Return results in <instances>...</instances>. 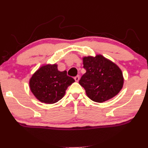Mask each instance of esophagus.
Returning <instances> with one entry per match:
<instances>
[{
  "label": "esophagus",
  "instance_id": "esophagus-1",
  "mask_svg": "<svg viewBox=\"0 0 148 148\" xmlns=\"http://www.w3.org/2000/svg\"><path fill=\"white\" fill-rule=\"evenodd\" d=\"M74 79H75V81H76V82H79V76H76V77H74Z\"/></svg>",
  "mask_w": 148,
  "mask_h": 148
}]
</instances>
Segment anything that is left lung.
I'll list each match as a JSON object with an SVG mask.
<instances>
[{
  "mask_svg": "<svg viewBox=\"0 0 148 148\" xmlns=\"http://www.w3.org/2000/svg\"><path fill=\"white\" fill-rule=\"evenodd\" d=\"M86 72L79 83L85 88L91 100L103 103L114 97L123 85L122 72L119 66L102 55L83 58Z\"/></svg>",
  "mask_w": 148,
  "mask_h": 148,
  "instance_id": "obj_1",
  "label": "left lung"
}]
</instances>
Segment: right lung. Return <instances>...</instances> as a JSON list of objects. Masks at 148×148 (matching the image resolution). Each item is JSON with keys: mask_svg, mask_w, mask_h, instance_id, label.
<instances>
[{"mask_svg": "<svg viewBox=\"0 0 148 148\" xmlns=\"http://www.w3.org/2000/svg\"><path fill=\"white\" fill-rule=\"evenodd\" d=\"M75 80L67 76L66 71H59L57 64L41 66L29 82L31 92L42 103H56L65 95L66 90Z\"/></svg>", "mask_w": 148, "mask_h": 148, "instance_id": "1", "label": "right lung"}]
</instances>
